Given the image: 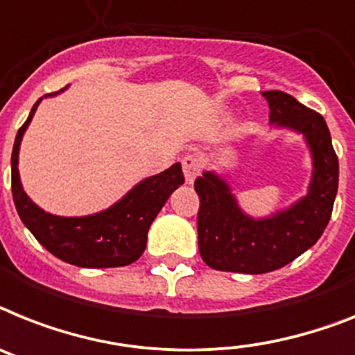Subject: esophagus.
I'll return each mask as SVG.
<instances>
[{
  "label": "esophagus",
  "mask_w": 355,
  "mask_h": 355,
  "mask_svg": "<svg viewBox=\"0 0 355 355\" xmlns=\"http://www.w3.org/2000/svg\"><path fill=\"white\" fill-rule=\"evenodd\" d=\"M182 169H184V177H186L187 184H193L195 182V178L198 177L202 171L200 159H198L195 153L186 155V157L182 159Z\"/></svg>",
  "instance_id": "1"
}]
</instances>
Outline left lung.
Returning <instances> with one entry per match:
<instances>
[{"label": "left lung", "mask_w": 355, "mask_h": 355, "mask_svg": "<svg viewBox=\"0 0 355 355\" xmlns=\"http://www.w3.org/2000/svg\"><path fill=\"white\" fill-rule=\"evenodd\" d=\"M261 95L269 103L270 124L291 128L305 137L314 166L311 186L306 196L288 209L267 218H252L240 209L223 178L204 171L195 180L200 196L196 229L202 260L211 269L243 274L279 269L320 240L334 207L339 162L324 119L285 92L270 90Z\"/></svg>", "instance_id": "1"}]
</instances>
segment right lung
I'll use <instances>...</instances> for the list:
<instances>
[{
    "label": "right lung",
    "mask_w": 355,
    "mask_h": 355,
    "mask_svg": "<svg viewBox=\"0 0 355 355\" xmlns=\"http://www.w3.org/2000/svg\"><path fill=\"white\" fill-rule=\"evenodd\" d=\"M40 103L41 99L34 104L25 124L17 130L12 150V196L21 222L46 251L67 263L88 269L133 263L144 252L148 229L155 216L169 195L184 184L182 166L177 162L159 175L144 178L117 204L101 213L70 218L44 213L23 191L17 171L21 139Z\"/></svg>",
    "instance_id": "add662e5"
}]
</instances>
